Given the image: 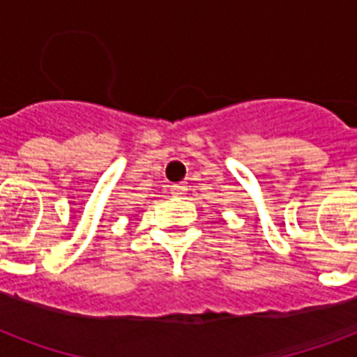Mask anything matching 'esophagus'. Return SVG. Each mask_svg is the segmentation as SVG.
<instances>
[{"instance_id": "34e87169", "label": "esophagus", "mask_w": 357, "mask_h": 357, "mask_svg": "<svg viewBox=\"0 0 357 357\" xmlns=\"http://www.w3.org/2000/svg\"><path fill=\"white\" fill-rule=\"evenodd\" d=\"M170 190H172L174 198H181V196H185V192H187V185L176 183V185H172V187H170Z\"/></svg>"}]
</instances>
